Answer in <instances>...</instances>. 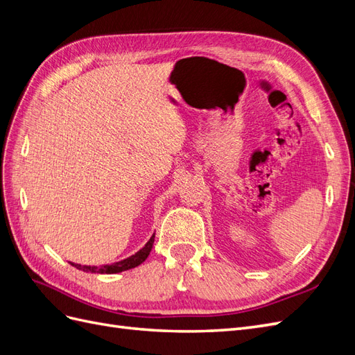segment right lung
I'll return each mask as SVG.
<instances>
[{"instance_id": "add662e5", "label": "right lung", "mask_w": 355, "mask_h": 355, "mask_svg": "<svg viewBox=\"0 0 355 355\" xmlns=\"http://www.w3.org/2000/svg\"><path fill=\"white\" fill-rule=\"evenodd\" d=\"M154 239H155V234H153V237L149 239V241L142 247L141 250L136 252L130 257H127V259L120 261V262H115V263H111V265H102V266H87V265H80V263H71V265L77 268V270L84 271V272H94V274H116V272L132 270V268L141 265L149 256V253H151Z\"/></svg>"}]
</instances>
